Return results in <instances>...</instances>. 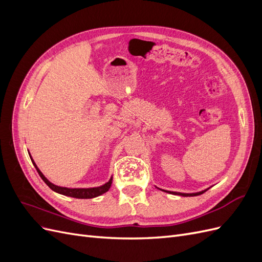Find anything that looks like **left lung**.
<instances>
[{
  "instance_id": "8db88e82",
  "label": "left lung",
  "mask_w": 262,
  "mask_h": 262,
  "mask_svg": "<svg viewBox=\"0 0 262 262\" xmlns=\"http://www.w3.org/2000/svg\"><path fill=\"white\" fill-rule=\"evenodd\" d=\"M208 189H209V188H208ZM208 189H204V190H202V191H199V192H193V193H182V192H176V191H167V190H163V191H165V192H168V193H171V194L181 195V196H194V195H199V194L204 193L205 191H207ZM161 190H162V189H161Z\"/></svg>"
}]
</instances>
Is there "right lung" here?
<instances>
[{
  "label": "right lung",
  "instance_id": "add662e5",
  "mask_svg": "<svg viewBox=\"0 0 262 262\" xmlns=\"http://www.w3.org/2000/svg\"><path fill=\"white\" fill-rule=\"evenodd\" d=\"M29 154V153H28ZM30 160L31 162H33L34 166L36 167L39 176L41 177V179L46 182L47 186H48L50 189H52L54 192H58L60 194H63V195H67V196H72V198H76V199H92V198H96L102 193L107 192L110 186H112L113 184V177L109 179V181H107L106 184H104L102 186H99V187H94V188H67V187H60V186H57V185H53L52 182H50L48 179H47L45 177L43 173L40 171V169H39L37 167L36 163L34 162L33 157L30 156Z\"/></svg>",
  "mask_w": 262,
  "mask_h": 262
}]
</instances>
